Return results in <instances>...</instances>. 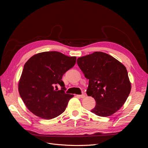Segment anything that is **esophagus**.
Listing matches in <instances>:
<instances>
[{
    "label": "esophagus",
    "instance_id": "1",
    "mask_svg": "<svg viewBox=\"0 0 148 148\" xmlns=\"http://www.w3.org/2000/svg\"><path fill=\"white\" fill-rule=\"evenodd\" d=\"M80 98H84L85 97V95L84 94H82V95H78Z\"/></svg>",
    "mask_w": 148,
    "mask_h": 148
}]
</instances>
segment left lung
<instances>
[{
	"instance_id": "1",
	"label": "left lung",
	"mask_w": 148,
	"mask_h": 148,
	"mask_svg": "<svg viewBox=\"0 0 148 148\" xmlns=\"http://www.w3.org/2000/svg\"><path fill=\"white\" fill-rule=\"evenodd\" d=\"M77 62L89 79L87 95L96 101L91 112L107 117L119 110L131 89L125 66L113 56L101 51L79 58Z\"/></svg>"
}]
</instances>
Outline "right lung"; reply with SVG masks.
<instances>
[{"label": "right lung", "instance_id": "1", "mask_svg": "<svg viewBox=\"0 0 148 148\" xmlns=\"http://www.w3.org/2000/svg\"><path fill=\"white\" fill-rule=\"evenodd\" d=\"M75 62V56L45 51L35 54L26 62L18 82V92L30 112L38 117L51 119L65 111L74 95L65 94L62 78ZM59 85L62 87L59 91Z\"/></svg>", "mask_w": 148, "mask_h": 148}]
</instances>
